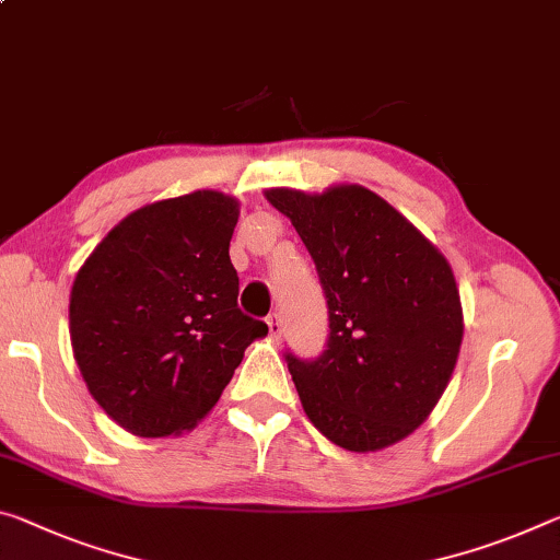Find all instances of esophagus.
Instances as JSON below:
<instances>
[{"instance_id":"obj_1","label":"esophagus","mask_w":560,"mask_h":560,"mask_svg":"<svg viewBox=\"0 0 560 560\" xmlns=\"http://www.w3.org/2000/svg\"><path fill=\"white\" fill-rule=\"evenodd\" d=\"M266 324H269V336L273 341H281V334H283V326H281V316L279 314H271L266 318Z\"/></svg>"}]
</instances>
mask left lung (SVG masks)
<instances>
[{"mask_svg":"<svg viewBox=\"0 0 560 560\" xmlns=\"http://www.w3.org/2000/svg\"><path fill=\"white\" fill-rule=\"evenodd\" d=\"M264 197L306 244L328 304L322 357L287 353L308 421L353 454L411 436L446 392L464 341L446 256L366 186H277Z\"/></svg>","mask_w":560,"mask_h":560,"instance_id":"8db88e82","label":"left lung"}]
</instances>
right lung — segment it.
Segmentation results:
<instances>
[{
    "mask_svg": "<svg viewBox=\"0 0 560 560\" xmlns=\"http://www.w3.org/2000/svg\"><path fill=\"white\" fill-rule=\"evenodd\" d=\"M238 201L214 189L147 203L77 271L69 336L112 421L141 439L179 436L217 406L246 346L269 326L236 306L229 242Z\"/></svg>",
    "mask_w": 560,
    "mask_h": 560,
    "instance_id": "right-lung-1",
    "label": "right lung"
}]
</instances>
